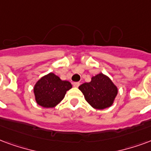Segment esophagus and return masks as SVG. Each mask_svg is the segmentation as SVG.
I'll return each mask as SVG.
<instances>
[{"label": "esophagus", "instance_id": "34e87169", "mask_svg": "<svg viewBox=\"0 0 151 151\" xmlns=\"http://www.w3.org/2000/svg\"><path fill=\"white\" fill-rule=\"evenodd\" d=\"M73 86L74 87H78L80 86V82H73Z\"/></svg>", "mask_w": 151, "mask_h": 151}]
</instances>
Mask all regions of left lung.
I'll return each instance as SVG.
<instances>
[{
    "instance_id": "obj_1",
    "label": "left lung",
    "mask_w": 151,
    "mask_h": 151,
    "mask_svg": "<svg viewBox=\"0 0 151 151\" xmlns=\"http://www.w3.org/2000/svg\"><path fill=\"white\" fill-rule=\"evenodd\" d=\"M78 88L87 102L97 110L111 106L118 94L117 86L109 77L101 73L92 77L91 81L81 84Z\"/></svg>"
}]
</instances>
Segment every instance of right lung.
Returning <instances> with one entry per match:
<instances>
[{"label": "right lung", "mask_w": 151, "mask_h": 151, "mask_svg": "<svg viewBox=\"0 0 151 151\" xmlns=\"http://www.w3.org/2000/svg\"><path fill=\"white\" fill-rule=\"evenodd\" d=\"M72 88L70 81H62L53 73L42 77L33 88L35 100L45 108L56 106L64 98L67 90Z\"/></svg>", "instance_id": "obj_1"}]
</instances>
